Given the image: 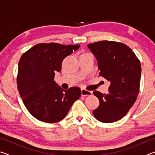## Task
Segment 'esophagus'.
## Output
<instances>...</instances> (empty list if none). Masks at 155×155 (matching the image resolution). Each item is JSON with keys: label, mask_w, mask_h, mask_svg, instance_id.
<instances>
[{"label": "esophagus", "mask_w": 155, "mask_h": 155, "mask_svg": "<svg viewBox=\"0 0 155 155\" xmlns=\"http://www.w3.org/2000/svg\"><path fill=\"white\" fill-rule=\"evenodd\" d=\"M81 95L83 96H91L92 95V92L91 91L86 90L85 89H81Z\"/></svg>", "instance_id": "esophagus-1"}]
</instances>
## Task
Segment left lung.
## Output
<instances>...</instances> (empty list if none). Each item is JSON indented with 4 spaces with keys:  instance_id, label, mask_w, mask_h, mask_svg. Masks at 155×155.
Wrapping results in <instances>:
<instances>
[{
    "instance_id": "obj_1",
    "label": "left lung",
    "mask_w": 155,
    "mask_h": 155,
    "mask_svg": "<svg viewBox=\"0 0 155 155\" xmlns=\"http://www.w3.org/2000/svg\"><path fill=\"white\" fill-rule=\"evenodd\" d=\"M87 46L98 61L99 75L111 82L107 94L93 91L100 101L93 114L101 122H116L127 114L137 100L141 72L140 61L124 44L104 40Z\"/></svg>"
}]
</instances>
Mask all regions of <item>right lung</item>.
<instances>
[{"label": "right lung", "mask_w": 155, "mask_h": 155, "mask_svg": "<svg viewBox=\"0 0 155 155\" xmlns=\"http://www.w3.org/2000/svg\"><path fill=\"white\" fill-rule=\"evenodd\" d=\"M79 47L41 43L28 49L20 57L18 90L26 108L40 121H61L74 101L80 98V88L72 87L65 90L54 81L55 72L61 70L64 59Z\"/></svg>", "instance_id": "right-lung-1"}]
</instances>
